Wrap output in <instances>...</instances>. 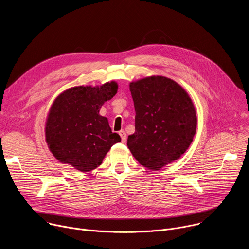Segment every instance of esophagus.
<instances>
[{
    "mask_svg": "<svg viewBox=\"0 0 249 249\" xmlns=\"http://www.w3.org/2000/svg\"><path fill=\"white\" fill-rule=\"evenodd\" d=\"M119 135H120V137H121V141H122V143H123V144H125V143H126V141H127V136H126V133H125V131L121 130V131L119 132Z\"/></svg>",
    "mask_w": 249,
    "mask_h": 249,
    "instance_id": "34e87169",
    "label": "esophagus"
}]
</instances>
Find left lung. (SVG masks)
I'll return each instance as SVG.
<instances>
[{"instance_id":"8db88e82","label":"left lung","mask_w":249,"mask_h":249,"mask_svg":"<svg viewBox=\"0 0 249 249\" xmlns=\"http://www.w3.org/2000/svg\"><path fill=\"white\" fill-rule=\"evenodd\" d=\"M135 133L127 140L133 157L159 170L179 159L192 143L197 117L186 90L171 79L152 76L130 83Z\"/></svg>"}]
</instances>
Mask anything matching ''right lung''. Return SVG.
I'll return each mask as SVG.
<instances>
[{"label": "right lung", "mask_w": 249, "mask_h": 249, "mask_svg": "<svg viewBox=\"0 0 249 249\" xmlns=\"http://www.w3.org/2000/svg\"><path fill=\"white\" fill-rule=\"evenodd\" d=\"M117 89L116 82L80 86L55 98L46 119L45 137L50 152L60 162L79 171H91L121 141L117 133H112L107 118L99 115L101 106Z\"/></svg>", "instance_id": "1"}]
</instances>
